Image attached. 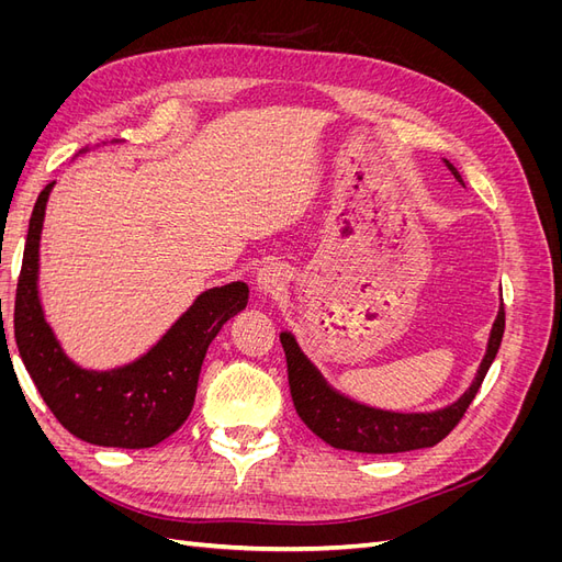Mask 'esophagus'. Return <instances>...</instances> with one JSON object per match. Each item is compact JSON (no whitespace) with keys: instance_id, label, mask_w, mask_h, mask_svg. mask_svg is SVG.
Here are the masks:
<instances>
[{"instance_id":"obj_1","label":"esophagus","mask_w":562,"mask_h":562,"mask_svg":"<svg viewBox=\"0 0 562 562\" xmlns=\"http://www.w3.org/2000/svg\"><path fill=\"white\" fill-rule=\"evenodd\" d=\"M255 285H258V291L262 295H277L279 291H283V285H285L283 267H279L274 262L260 267L258 277H255Z\"/></svg>"}]
</instances>
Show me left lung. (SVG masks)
Returning <instances> with one entry per match:
<instances>
[{
  "instance_id": "left-lung-1",
  "label": "left lung",
  "mask_w": 562,
  "mask_h": 562,
  "mask_svg": "<svg viewBox=\"0 0 562 562\" xmlns=\"http://www.w3.org/2000/svg\"><path fill=\"white\" fill-rule=\"evenodd\" d=\"M448 171L454 176L459 184H464L457 168L443 159ZM504 335V304L497 312L495 323L487 337L485 356L475 370L471 386L454 403L438 407L429 413H398L384 411V407H372L361 401H353L337 391L323 372L310 361L297 345L291 330H281V345L285 351L288 363V384H291V396L295 411L302 422L328 446L337 450L368 452V454H389V452H407L419 448H434L440 443L462 419L467 407L479 394V389L487 375V370L495 361Z\"/></svg>"
}]
</instances>
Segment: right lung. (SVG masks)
<instances>
[{"instance_id":"add662e5","label":"right lung","mask_w":562,"mask_h":562,"mask_svg":"<svg viewBox=\"0 0 562 562\" xmlns=\"http://www.w3.org/2000/svg\"><path fill=\"white\" fill-rule=\"evenodd\" d=\"M83 151L89 147L79 155ZM54 184L44 187L30 217L13 310L15 345L48 411L72 436L105 448H151L190 417L209 345L246 310L248 285L232 281L203 291L157 345L131 363L108 370L75 363L46 321L40 295V241Z\"/></svg>"}]
</instances>
